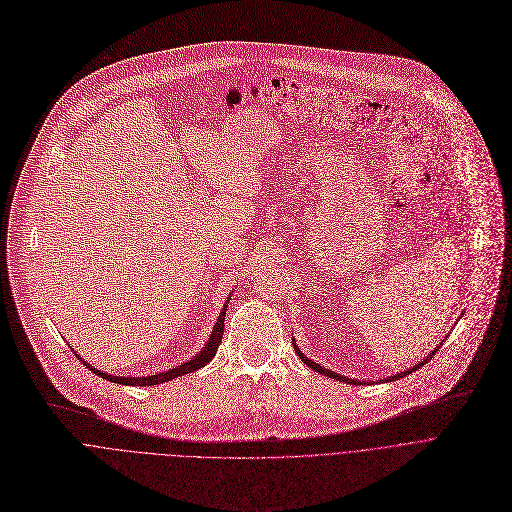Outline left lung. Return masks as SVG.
Masks as SVG:
<instances>
[{"label": "left lung", "mask_w": 512, "mask_h": 512, "mask_svg": "<svg viewBox=\"0 0 512 512\" xmlns=\"http://www.w3.org/2000/svg\"><path fill=\"white\" fill-rule=\"evenodd\" d=\"M294 342V348H296V352H298V356L302 358V362H306L308 367L312 369V371H316V373H320V375H324V377H330V379H334V381H340V383H348V385H360V381L358 379H348V377H344V375H340V373H334V371H330V369H326V367H322V364H318V362H314L312 358H308L302 350H300V346L296 344V338L291 340ZM442 346V344H440ZM440 346H435L425 358H421V362H417V364H413V367H409V369H405V371H401V373H397V375H391V377H385V379H381L383 383H389V381H397V379H403V377H407V375H411L413 371H417L419 367H423V364L427 362V360H431V356L440 350ZM362 383H367V381H362Z\"/></svg>", "instance_id": "obj_1"}]
</instances>
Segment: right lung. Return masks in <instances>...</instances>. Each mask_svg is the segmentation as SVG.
Returning <instances> with one entry per match:
<instances>
[{"label": "right lung", "instance_id": "1", "mask_svg": "<svg viewBox=\"0 0 512 512\" xmlns=\"http://www.w3.org/2000/svg\"><path fill=\"white\" fill-rule=\"evenodd\" d=\"M229 302H231V296L227 298V302H225V306H223V310H221V314H218V320H216V324H214V328H212V332H210V336H208V340H206V344L190 358V360H186V362H182V364H178V367H174V369H168V371H160V373H156V375H145V377H131V375H127V377H117V375H111V373H105V371H99V369H95V367H91L89 362H85L83 358V364L87 369H91L95 375H99L101 379H107V381H111V383H119V385H129V387H150V385H162V383H166V381H172V379H178V377H182V375H186V373H194V371H198V369H202V367H206V364L212 360V356L216 354V350H218V344H221V340H223V330H225V314H227V308H229Z\"/></svg>", "mask_w": 512, "mask_h": 512}]
</instances>
